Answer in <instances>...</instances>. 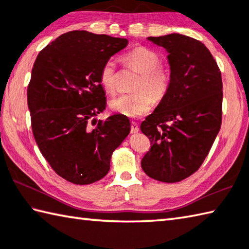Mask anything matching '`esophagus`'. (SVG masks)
Segmentation results:
<instances>
[{
  "instance_id": "obj_1",
  "label": "esophagus",
  "mask_w": 249,
  "mask_h": 249,
  "mask_svg": "<svg viewBox=\"0 0 249 249\" xmlns=\"http://www.w3.org/2000/svg\"><path fill=\"white\" fill-rule=\"evenodd\" d=\"M139 130L140 129H139L138 124L132 121V123H131V133H137V132H139Z\"/></svg>"
}]
</instances>
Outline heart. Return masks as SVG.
Instances as JSON below:
<instances>
[{
	"mask_svg": "<svg viewBox=\"0 0 249 249\" xmlns=\"http://www.w3.org/2000/svg\"><path fill=\"white\" fill-rule=\"evenodd\" d=\"M124 62L140 73L135 81L134 93L121 95L110 101L112 111L130 118H138L152 108L153 98L160 101L166 95L170 83V76L166 68L159 65V57L155 52L146 48H137L124 55ZM101 83L105 90L115 93V65L108 60L102 67L100 74Z\"/></svg>",
	"mask_w": 249,
	"mask_h": 249,
	"instance_id": "1",
	"label": "heart"
}]
</instances>
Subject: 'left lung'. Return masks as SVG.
I'll return each instance as SVG.
<instances>
[{"label": "left lung", "instance_id": "8db88e82", "mask_svg": "<svg viewBox=\"0 0 249 249\" xmlns=\"http://www.w3.org/2000/svg\"><path fill=\"white\" fill-rule=\"evenodd\" d=\"M168 53L166 95L141 124L152 147L142 169L152 179L175 183L198 170L221 126L222 79L201 42L180 34L148 36Z\"/></svg>", "mask_w": 249, "mask_h": 249}]
</instances>
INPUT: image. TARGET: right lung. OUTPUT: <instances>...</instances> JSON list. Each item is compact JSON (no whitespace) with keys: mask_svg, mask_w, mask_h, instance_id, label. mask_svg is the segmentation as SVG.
<instances>
[{"mask_svg":"<svg viewBox=\"0 0 249 249\" xmlns=\"http://www.w3.org/2000/svg\"><path fill=\"white\" fill-rule=\"evenodd\" d=\"M126 45L124 37L74 30L36 56L27 91L32 132L53 170L73 184L103 179L130 133L126 116L96 118L106 106L102 67Z\"/></svg>","mask_w":249,"mask_h":249,"instance_id":"add662e5","label":"right lung"}]
</instances>
